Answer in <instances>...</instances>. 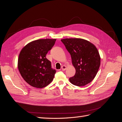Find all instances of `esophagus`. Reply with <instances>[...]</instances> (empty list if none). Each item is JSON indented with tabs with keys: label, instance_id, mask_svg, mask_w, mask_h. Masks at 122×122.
<instances>
[{
	"label": "esophagus",
	"instance_id": "obj_1",
	"mask_svg": "<svg viewBox=\"0 0 122 122\" xmlns=\"http://www.w3.org/2000/svg\"><path fill=\"white\" fill-rule=\"evenodd\" d=\"M66 69H67V67H66V66L63 65L61 66V70H62V71H65V70H66Z\"/></svg>",
	"mask_w": 122,
	"mask_h": 122
}]
</instances>
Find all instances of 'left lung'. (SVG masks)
<instances>
[{
    "instance_id": "obj_1",
    "label": "left lung",
    "mask_w": 122,
    "mask_h": 122,
    "mask_svg": "<svg viewBox=\"0 0 122 122\" xmlns=\"http://www.w3.org/2000/svg\"><path fill=\"white\" fill-rule=\"evenodd\" d=\"M71 55L75 68V75L69 78L76 86H84L95 77L100 66V56L97 48L87 40L80 38L61 40Z\"/></svg>"
}]
</instances>
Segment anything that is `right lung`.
Listing matches in <instances>:
<instances>
[{
  "mask_svg": "<svg viewBox=\"0 0 122 122\" xmlns=\"http://www.w3.org/2000/svg\"><path fill=\"white\" fill-rule=\"evenodd\" d=\"M56 39H40L27 44L20 51L18 68L24 80L31 86L42 88L53 80L56 70L46 57Z\"/></svg>",
  "mask_w": 122,
  "mask_h": 122,
  "instance_id": "obj_1",
  "label": "right lung"
}]
</instances>
